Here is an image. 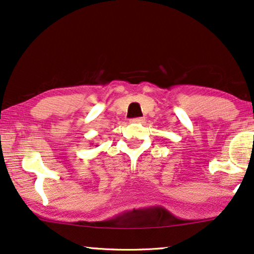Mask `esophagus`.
Segmentation results:
<instances>
[{
	"instance_id": "1",
	"label": "esophagus",
	"mask_w": 254,
	"mask_h": 254,
	"mask_svg": "<svg viewBox=\"0 0 254 254\" xmlns=\"http://www.w3.org/2000/svg\"><path fill=\"white\" fill-rule=\"evenodd\" d=\"M130 122L131 123H144L145 119H144V117H138V119H132Z\"/></svg>"
}]
</instances>
